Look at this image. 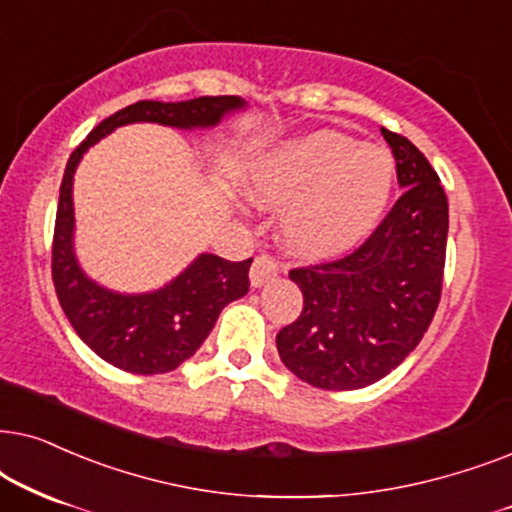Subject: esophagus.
<instances>
[{"instance_id": "1", "label": "esophagus", "mask_w": 512, "mask_h": 512, "mask_svg": "<svg viewBox=\"0 0 512 512\" xmlns=\"http://www.w3.org/2000/svg\"><path fill=\"white\" fill-rule=\"evenodd\" d=\"M278 276V264L271 260L267 255H260L255 257V262H252L250 267V285L252 288H262L264 283L274 281Z\"/></svg>"}]
</instances>
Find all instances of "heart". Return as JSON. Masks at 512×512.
<instances>
[{"instance_id": "obj_1", "label": "heart", "mask_w": 512, "mask_h": 512, "mask_svg": "<svg viewBox=\"0 0 512 512\" xmlns=\"http://www.w3.org/2000/svg\"><path fill=\"white\" fill-rule=\"evenodd\" d=\"M395 161L388 149L349 135L316 131L257 156L243 192L264 210H281L278 236L302 257H330L363 241L391 201Z\"/></svg>"}]
</instances>
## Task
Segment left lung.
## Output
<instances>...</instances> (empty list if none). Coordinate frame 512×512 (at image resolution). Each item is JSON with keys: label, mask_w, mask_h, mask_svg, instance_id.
<instances>
[{"label": "left lung", "mask_w": 512, "mask_h": 512, "mask_svg": "<svg viewBox=\"0 0 512 512\" xmlns=\"http://www.w3.org/2000/svg\"><path fill=\"white\" fill-rule=\"evenodd\" d=\"M405 189L377 231L337 262L292 269L304 309L276 335L292 374L325 391L370 386L424 337L440 302L449 229L445 189L403 135L381 128Z\"/></svg>", "instance_id": "obj_1"}]
</instances>
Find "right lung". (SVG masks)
Wrapping results in <instances>:
<instances>
[{
    "label": "right lung",
    "mask_w": 512,
    "mask_h": 512,
    "mask_svg": "<svg viewBox=\"0 0 512 512\" xmlns=\"http://www.w3.org/2000/svg\"><path fill=\"white\" fill-rule=\"evenodd\" d=\"M245 107L238 95H206L182 102L140 100L100 121L67 161L53 234V285L74 332L109 365L133 374H163L192 358L224 306L248 292L252 257L229 262L201 252L173 281L156 290L105 288L81 269L74 250L72 189L77 166L88 149L121 126L159 124L196 131L215 128L224 117Z\"/></svg>",
    "instance_id": "obj_1"
}]
</instances>
